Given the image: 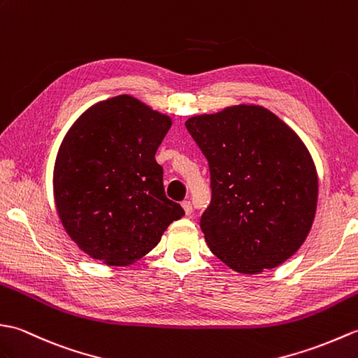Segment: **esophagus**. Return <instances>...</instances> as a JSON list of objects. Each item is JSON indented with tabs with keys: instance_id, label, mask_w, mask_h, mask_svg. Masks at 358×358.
<instances>
[{
	"instance_id": "esophagus-1",
	"label": "esophagus",
	"mask_w": 358,
	"mask_h": 358,
	"mask_svg": "<svg viewBox=\"0 0 358 358\" xmlns=\"http://www.w3.org/2000/svg\"><path fill=\"white\" fill-rule=\"evenodd\" d=\"M182 208L185 210L187 216H189V214L193 213V205H192V202H189V201H184V202H182Z\"/></svg>"
}]
</instances>
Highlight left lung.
<instances>
[{"mask_svg":"<svg viewBox=\"0 0 358 358\" xmlns=\"http://www.w3.org/2000/svg\"><path fill=\"white\" fill-rule=\"evenodd\" d=\"M185 127L210 166L211 202L201 217L210 250L243 274L283 264L305 242L317 206L303 142L259 106L194 116Z\"/></svg>","mask_w":358,"mask_h":358,"instance_id":"obj_1","label":"left lung"}]
</instances>
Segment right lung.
<instances>
[{
    "instance_id": "right-lung-1",
    "label": "right lung",
    "mask_w": 358,
    "mask_h": 358,
    "mask_svg": "<svg viewBox=\"0 0 358 358\" xmlns=\"http://www.w3.org/2000/svg\"><path fill=\"white\" fill-rule=\"evenodd\" d=\"M171 119L121 94L93 106L69 130L55 164L59 219L71 241L107 265L155 248L185 211L164 189L155 155Z\"/></svg>"
}]
</instances>
